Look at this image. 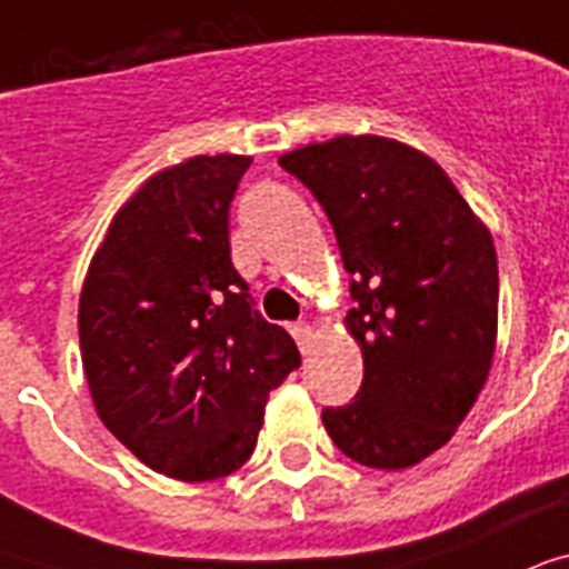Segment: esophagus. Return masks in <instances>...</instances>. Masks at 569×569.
<instances>
[{"mask_svg": "<svg viewBox=\"0 0 569 569\" xmlns=\"http://www.w3.org/2000/svg\"><path fill=\"white\" fill-rule=\"evenodd\" d=\"M290 335L297 338V345L302 353H308V347H311V338H315V329L308 323H293L290 326Z\"/></svg>", "mask_w": 569, "mask_h": 569, "instance_id": "obj_1", "label": "esophagus"}]
</instances>
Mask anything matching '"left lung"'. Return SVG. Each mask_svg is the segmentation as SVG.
Listing matches in <instances>:
<instances>
[{
  "instance_id": "1",
  "label": "left lung",
  "mask_w": 569,
  "mask_h": 569,
  "mask_svg": "<svg viewBox=\"0 0 569 569\" xmlns=\"http://www.w3.org/2000/svg\"><path fill=\"white\" fill-rule=\"evenodd\" d=\"M332 222L350 272L347 329L362 389L323 427L356 463L407 469L439 451L481 395L499 329V263L487 224L427 153L338 136L281 157Z\"/></svg>"
}]
</instances>
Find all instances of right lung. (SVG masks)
<instances>
[{
  "label": "right lung",
  "mask_w": 569,
  "mask_h": 569,
  "mask_svg": "<svg viewBox=\"0 0 569 569\" xmlns=\"http://www.w3.org/2000/svg\"><path fill=\"white\" fill-rule=\"evenodd\" d=\"M252 157L157 171L116 213L79 293V350L100 421L178 481L252 457L272 389L299 368L231 263L228 210Z\"/></svg>",
  "instance_id": "add662e5"
}]
</instances>
